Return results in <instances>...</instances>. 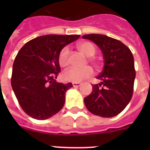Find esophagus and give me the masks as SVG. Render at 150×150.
<instances>
[{
  "label": "esophagus",
  "mask_w": 150,
  "mask_h": 150,
  "mask_svg": "<svg viewBox=\"0 0 150 150\" xmlns=\"http://www.w3.org/2000/svg\"><path fill=\"white\" fill-rule=\"evenodd\" d=\"M72 86L74 87H79L81 86V83L80 82H72Z\"/></svg>",
  "instance_id": "34e87169"
}]
</instances>
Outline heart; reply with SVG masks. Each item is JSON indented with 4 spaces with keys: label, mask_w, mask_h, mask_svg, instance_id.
I'll list each match as a JSON object with an SVG mask.
<instances>
[{
    "label": "heart",
    "mask_w": 150,
    "mask_h": 150,
    "mask_svg": "<svg viewBox=\"0 0 150 150\" xmlns=\"http://www.w3.org/2000/svg\"><path fill=\"white\" fill-rule=\"evenodd\" d=\"M77 48L82 54L88 57V61L91 62L95 68H98L100 62L94 57L96 50L95 46L89 42H83L77 44ZM59 64L62 68H66L69 64V50L68 47H64L60 51L58 55ZM93 74V69L89 66H86L82 68H72L63 73V79L68 82H81L87 78L90 77Z\"/></svg>",
    "instance_id": "b5f03b06"
}]
</instances>
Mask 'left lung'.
Wrapping results in <instances>:
<instances>
[{
	"mask_svg": "<svg viewBox=\"0 0 150 150\" xmlns=\"http://www.w3.org/2000/svg\"><path fill=\"white\" fill-rule=\"evenodd\" d=\"M96 43L104 59L103 71L96 77L99 84L85 97L86 107L92 114L112 117L120 114L132 97L135 78L134 57L130 49L120 40L101 34L82 36Z\"/></svg>",
	"mask_w": 150,
	"mask_h": 150,
	"instance_id": "1",
	"label": "left lung"
}]
</instances>
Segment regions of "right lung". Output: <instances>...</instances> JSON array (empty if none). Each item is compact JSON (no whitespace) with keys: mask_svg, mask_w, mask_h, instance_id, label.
<instances>
[{"mask_svg":"<svg viewBox=\"0 0 150 150\" xmlns=\"http://www.w3.org/2000/svg\"><path fill=\"white\" fill-rule=\"evenodd\" d=\"M80 35H47L27 42L15 57L11 86L25 114L45 120L58 113L65 102L69 82H56L61 71L59 53Z\"/></svg>","mask_w":150,"mask_h":150,"instance_id":"right-lung-1","label":"right lung"}]
</instances>
